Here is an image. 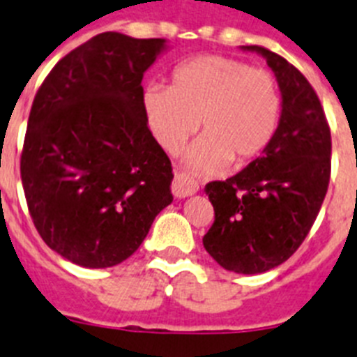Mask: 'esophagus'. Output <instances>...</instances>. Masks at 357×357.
I'll return each instance as SVG.
<instances>
[{
    "instance_id": "obj_1",
    "label": "esophagus",
    "mask_w": 357,
    "mask_h": 357,
    "mask_svg": "<svg viewBox=\"0 0 357 357\" xmlns=\"http://www.w3.org/2000/svg\"><path fill=\"white\" fill-rule=\"evenodd\" d=\"M198 191V184L193 182L191 178L184 175H176L173 178V184H172V193L175 198H185V197H191Z\"/></svg>"
}]
</instances>
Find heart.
Here are the masks:
<instances>
[{
    "mask_svg": "<svg viewBox=\"0 0 357 357\" xmlns=\"http://www.w3.org/2000/svg\"><path fill=\"white\" fill-rule=\"evenodd\" d=\"M143 112L151 135L169 153L184 148L200 119L206 134L188 160L195 169L211 172L232 159L248 162L272 144L282 96L266 69L230 56L202 55L176 66L169 87H146Z\"/></svg>",
    "mask_w": 357,
    "mask_h": 357,
    "instance_id": "heart-1",
    "label": "heart"
}]
</instances>
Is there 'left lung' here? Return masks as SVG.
<instances>
[{
  "label": "left lung",
  "mask_w": 357,
  "mask_h": 357,
  "mask_svg": "<svg viewBox=\"0 0 357 357\" xmlns=\"http://www.w3.org/2000/svg\"><path fill=\"white\" fill-rule=\"evenodd\" d=\"M266 59L282 93L275 139L227 181L206 185L214 223L204 247L220 266L263 273L298 250L313 227L331 178V128L317 91L284 56L247 46Z\"/></svg>",
  "instance_id": "1"
}]
</instances>
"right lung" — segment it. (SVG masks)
<instances>
[{
    "mask_svg": "<svg viewBox=\"0 0 357 357\" xmlns=\"http://www.w3.org/2000/svg\"><path fill=\"white\" fill-rule=\"evenodd\" d=\"M164 39L105 31L56 62L37 91L21 181L44 243L85 268L128 259L173 202L172 160L143 112Z\"/></svg>",
    "mask_w": 357,
    "mask_h": 357,
    "instance_id": "1",
    "label": "right lung"
}]
</instances>
